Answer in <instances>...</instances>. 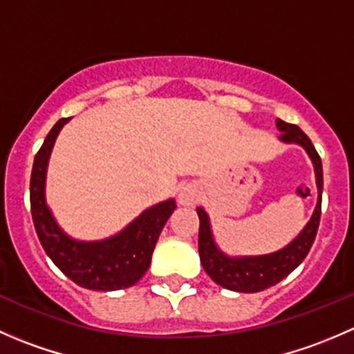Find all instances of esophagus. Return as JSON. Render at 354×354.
Segmentation results:
<instances>
[{
	"mask_svg": "<svg viewBox=\"0 0 354 354\" xmlns=\"http://www.w3.org/2000/svg\"><path fill=\"white\" fill-rule=\"evenodd\" d=\"M200 198V190L195 185H187V187H183L180 190V194H178V200H180V203H183V205H195V203L198 202Z\"/></svg>",
	"mask_w": 354,
	"mask_h": 354,
	"instance_id": "obj_1",
	"label": "esophagus"
}]
</instances>
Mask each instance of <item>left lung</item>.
<instances>
[{"mask_svg": "<svg viewBox=\"0 0 354 354\" xmlns=\"http://www.w3.org/2000/svg\"><path fill=\"white\" fill-rule=\"evenodd\" d=\"M277 128L283 131L281 140L289 142V144L303 145L305 151L308 152V156L312 157L317 174V187H319V202H317L315 212H313L312 219L306 224L305 230L286 248L279 250L276 253H270V255L243 257V259H231V257H226L217 250V246L214 245L212 233H210L209 217H207L205 210L198 207L200 262H202L203 269H205V272L209 274V277L214 283L226 289H231V291L257 292L263 291V289L283 281L288 274H291L305 260L313 241H315L317 231H319L324 188L322 160H320L319 152L315 151L308 135L299 130V127L286 123L283 120H277Z\"/></svg>", "mask_w": 354, "mask_h": 354, "instance_id": "1", "label": "left lung"}]
</instances>
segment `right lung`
I'll list each match as a JSON object with an SVG mask.
<instances>
[{
    "instance_id": "1",
    "label": "right lung",
    "mask_w": 354,
    "mask_h": 354,
    "mask_svg": "<svg viewBox=\"0 0 354 354\" xmlns=\"http://www.w3.org/2000/svg\"><path fill=\"white\" fill-rule=\"evenodd\" d=\"M70 118H62L35 154L30 174V212L42 248L55 266L78 286L95 291H116L133 286L151 266L157 238L176 209L166 200L145 210L120 234L95 243L70 240L53 219L44 200L48 159L59 130Z\"/></svg>"
}]
</instances>
